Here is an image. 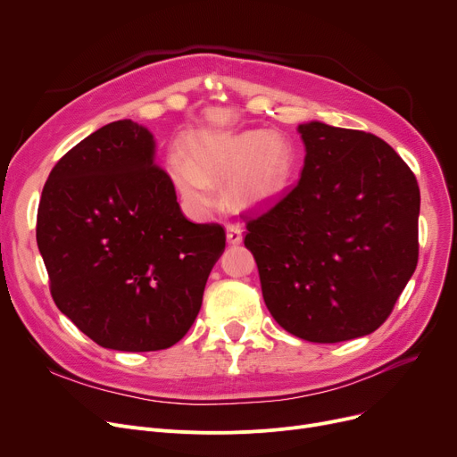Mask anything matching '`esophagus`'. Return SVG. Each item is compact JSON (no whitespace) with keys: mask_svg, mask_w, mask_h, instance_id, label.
<instances>
[{"mask_svg":"<svg viewBox=\"0 0 457 457\" xmlns=\"http://www.w3.org/2000/svg\"><path fill=\"white\" fill-rule=\"evenodd\" d=\"M226 238L229 245H241L243 243V229L237 224H228L226 226Z\"/></svg>","mask_w":457,"mask_h":457,"instance_id":"34e87169","label":"esophagus"}]
</instances>
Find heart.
Returning a JSON list of instances; mask_svg holds the SVG:
<instances>
[{
  "mask_svg": "<svg viewBox=\"0 0 457 457\" xmlns=\"http://www.w3.org/2000/svg\"><path fill=\"white\" fill-rule=\"evenodd\" d=\"M181 198L198 212L214 205L212 185H226V198L237 209L274 202L291 181L295 152L279 133H198L187 142V155L174 152L166 161Z\"/></svg>",
  "mask_w": 457,
  "mask_h": 457,
  "instance_id": "heart-1",
  "label": "heart"
}]
</instances>
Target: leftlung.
I'll return each instance as SVG.
<instances>
[{
	"label": "left lung",
	"instance_id": "obj_1",
	"mask_svg": "<svg viewBox=\"0 0 457 457\" xmlns=\"http://www.w3.org/2000/svg\"><path fill=\"white\" fill-rule=\"evenodd\" d=\"M302 178L248 220L274 320L309 343L363 337L387 320L419 261L420 192L386 140L324 122L298 126Z\"/></svg>",
	"mask_w": 457,
	"mask_h": 457
}]
</instances>
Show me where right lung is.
Returning a JSON list of instances; mask_svg holds the SVG:
<instances>
[{"label":"right lung","instance_id":"right-lung-1","mask_svg":"<svg viewBox=\"0 0 457 457\" xmlns=\"http://www.w3.org/2000/svg\"><path fill=\"white\" fill-rule=\"evenodd\" d=\"M37 245L55 305L87 337L155 352L196 320L226 233L185 219L170 176L155 164L154 135L118 120L54 166Z\"/></svg>","mask_w":457,"mask_h":457}]
</instances>
